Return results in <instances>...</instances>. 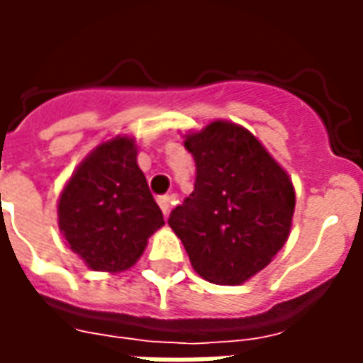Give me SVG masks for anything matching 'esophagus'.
<instances>
[{
  "instance_id": "34e87169",
  "label": "esophagus",
  "mask_w": 363,
  "mask_h": 363,
  "mask_svg": "<svg viewBox=\"0 0 363 363\" xmlns=\"http://www.w3.org/2000/svg\"><path fill=\"white\" fill-rule=\"evenodd\" d=\"M157 204H159V208H161V212L165 213V216H169V212H171V208H173V204H174V196H171V194L159 196Z\"/></svg>"
}]
</instances>
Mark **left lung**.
Here are the masks:
<instances>
[{"label": "left lung", "instance_id": "1", "mask_svg": "<svg viewBox=\"0 0 363 363\" xmlns=\"http://www.w3.org/2000/svg\"><path fill=\"white\" fill-rule=\"evenodd\" d=\"M184 147L196 161V181L169 225L204 280L243 284L286 243L294 184L262 143L233 122L216 120L186 135Z\"/></svg>", "mask_w": 363, "mask_h": 363}]
</instances>
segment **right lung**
<instances>
[{"instance_id":"1","label":"right lung","mask_w":363,"mask_h":363,"mask_svg":"<svg viewBox=\"0 0 363 363\" xmlns=\"http://www.w3.org/2000/svg\"><path fill=\"white\" fill-rule=\"evenodd\" d=\"M132 138L101 143L67 181L58 225L69 249L101 272L134 267L165 221L135 161Z\"/></svg>"}]
</instances>
